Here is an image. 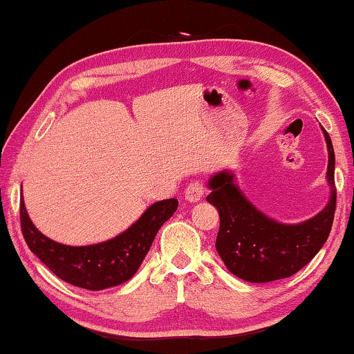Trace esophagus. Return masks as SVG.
Listing matches in <instances>:
<instances>
[{
    "label": "esophagus",
    "instance_id": "1",
    "mask_svg": "<svg viewBox=\"0 0 354 354\" xmlns=\"http://www.w3.org/2000/svg\"><path fill=\"white\" fill-rule=\"evenodd\" d=\"M205 194V183L200 182V180H192V182L187 185L186 191H185V198L191 203H197L198 200H201Z\"/></svg>",
    "mask_w": 354,
    "mask_h": 354
}]
</instances>
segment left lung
I'll use <instances>...</instances> for the list:
<instances>
[{"instance_id": "1", "label": "left lung", "mask_w": 354, "mask_h": 354, "mask_svg": "<svg viewBox=\"0 0 354 354\" xmlns=\"http://www.w3.org/2000/svg\"><path fill=\"white\" fill-rule=\"evenodd\" d=\"M324 129V128H322ZM328 148L327 178L331 197L327 206L299 225H281L252 206L234 185V176L223 171L209 180V203L220 214L215 241L218 255L230 273L249 283H269L292 277L312 261L327 241L335 218V151L324 129Z\"/></svg>"}]
</instances>
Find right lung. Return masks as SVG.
Segmentation results:
<instances>
[{
    "instance_id": "1",
    "label": "right lung",
    "mask_w": 354,
    "mask_h": 354,
    "mask_svg": "<svg viewBox=\"0 0 354 354\" xmlns=\"http://www.w3.org/2000/svg\"><path fill=\"white\" fill-rule=\"evenodd\" d=\"M178 201L168 198L149 206L124 234L93 246H66L42 235L30 221L24 201H19L21 230L28 249L56 277L68 284L104 290L125 283L140 268L158 229L177 211Z\"/></svg>"
}]
</instances>
